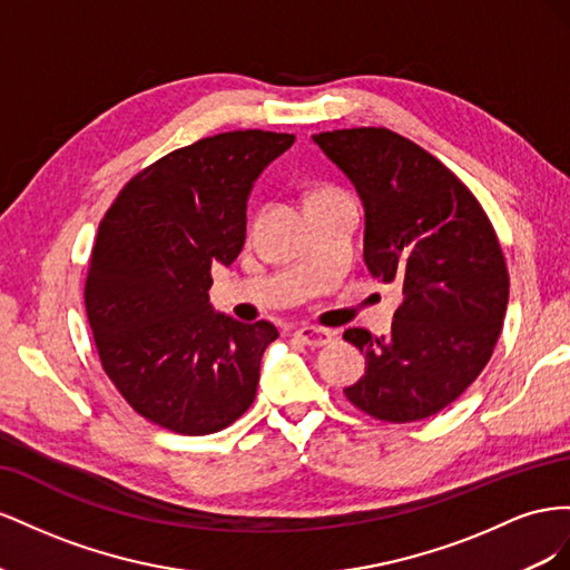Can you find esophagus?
Masks as SVG:
<instances>
[{
  "label": "esophagus",
  "instance_id": "esophagus-1",
  "mask_svg": "<svg viewBox=\"0 0 570 570\" xmlns=\"http://www.w3.org/2000/svg\"><path fill=\"white\" fill-rule=\"evenodd\" d=\"M296 336L303 341L305 346H311V348H320V346H327V344H332V332L330 330H322V327H301L298 332H296Z\"/></svg>",
  "mask_w": 570,
  "mask_h": 570
}]
</instances>
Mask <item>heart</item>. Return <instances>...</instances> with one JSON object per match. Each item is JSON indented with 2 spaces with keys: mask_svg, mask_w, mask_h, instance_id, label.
I'll list each match as a JSON object with an SVG mask.
<instances>
[{
  "mask_svg": "<svg viewBox=\"0 0 570 570\" xmlns=\"http://www.w3.org/2000/svg\"><path fill=\"white\" fill-rule=\"evenodd\" d=\"M330 195H341L338 190H334V188H317V190H313V195H311V200H320V198H330Z\"/></svg>",
  "mask_w": 570,
  "mask_h": 570,
  "instance_id": "heart-1",
  "label": "heart"
}]
</instances>
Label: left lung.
Wrapping results in <instances>:
<instances>
[{
    "instance_id": "left-lung-1",
    "label": "left lung",
    "mask_w": 570,
    "mask_h": 570,
    "mask_svg": "<svg viewBox=\"0 0 570 570\" xmlns=\"http://www.w3.org/2000/svg\"><path fill=\"white\" fill-rule=\"evenodd\" d=\"M365 205V265L403 294L392 336L346 330L365 377L344 394L382 422L425 420L456 401L490 363L509 303L494 226L442 161L389 128L313 138Z\"/></svg>"
}]
</instances>
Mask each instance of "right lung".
Instances as JSON below:
<instances>
[{
	"label": "right lung",
	"instance_id": "1",
	"mask_svg": "<svg viewBox=\"0 0 570 570\" xmlns=\"http://www.w3.org/2000/svg\"><path fill=\"white\" fill-rule=\"evenodd\" d=\"M294 140L248 128L186 145L138 171L100 222L86 276L95 348L126 403L159 428L213 434L255 401L279 332L215 315L209 269L238 257L255 178Z\"/></svg>",
	"mask_w": 570,
	"mask_h": 570
}]
</instances>
